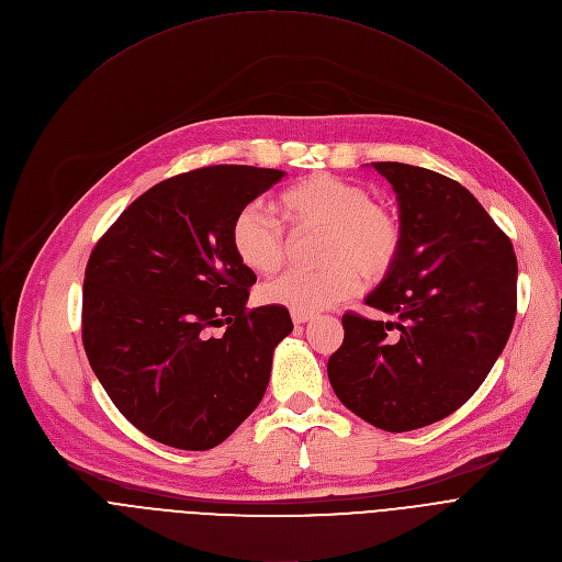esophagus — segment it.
<instances>
[{"label":"esophagus","mask_w":562,"mask_h":562,"mask_svg":"<svg viewBox=\"0 0 562 562\" xmlns=\"http://www.w3.org/2000/svg\"><path fill=\"white\" fill-rule=\"evenodd\" d=\"M291 319H293V325H304V323H308V319H313V313L293 311V313H291Z\"/></svg>","instance_id":"esophagus-1"}]
</instances>
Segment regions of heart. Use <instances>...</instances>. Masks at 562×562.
<instances>
[{
    "label": "heart",
    "mask_w": 562,
    "mask_h": 562,
    "mask_svg": "<svg viewBox=\"0 0 562 562\" xmlns=\"http://www.w3.org/2000/svg\"><path fill=\"white\" fill-rule=\"evenodd\" d=\"M273 206L293 233L323 231L315 258L325 267L269 282L260 293L267 304L325 311L360 293L362 276L367 282L384 280L403 254V224L362 184L315 173L280 191ZM279 221L256 204L233 217L231 247L249 271L271 276L284 265L289 237Z\"/></svg>",
    "instance_id": "b5f03b06"
}]
</instances>
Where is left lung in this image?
<instances>
[{
  "label": "left lung",
  "instance_id": "obj_1",
  "mask_svg": "<svg viewBox=\"0 0 562 562\" xmlns=\"http://www.w3.org/2000/svg\"><path fill=\"white\" fill-rule=\"evenodd\" d=\"M393 187L403 254L367 295L393 319L345 313L327 371L340 403L384 431L460 409L485 382L516 319L512 239L462 184L436 171L371 162Z\"/></svg>",
  "mask_w": 562,
  "mask_h": 562
}]
</instances>
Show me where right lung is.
<instances>
[{"label": "right lung", "mask_w": 562, "mask_h": 562, "mask_svg": "<svg viewBox=\"0 0 562 562\" xmlns=\"http://www.w3.org/2000/svg\"><path fill=\"white\" fill-rule=\"evenodd\" d=\"M282 178L243 165L169 178L139 195L89 258L87 358L120 414L157 442L213 449L260 405L293 323L284 306L247 308L256 273L235 258L231 224Z\"/></svg>", "instance_id": "right-lung-1"}]
</instances>
